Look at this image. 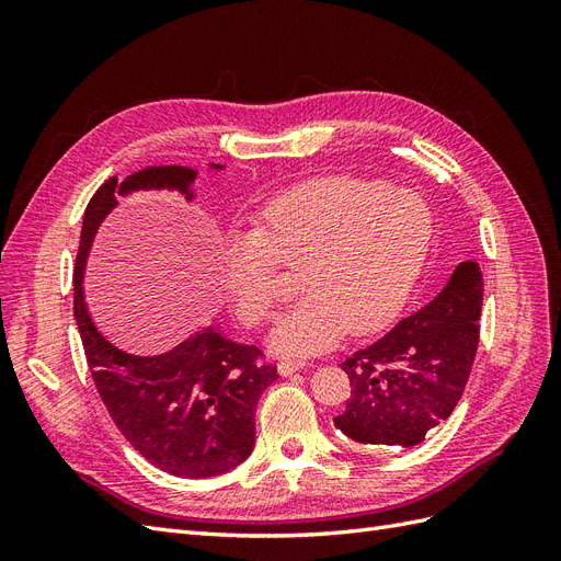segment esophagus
<instances>
[{"instance_id":"esophagus-1","label":"esophagus","mask_w":561,"mask_h":561,"mask_svg":"<svg viewBox=\"0 0 561 561\" xmlns=\"http://www.w3.org/2000/svg\"><path fill=\"white\" fill-rule=\"evenodd\" d=\"M299 369H304V363H290V360L278 363V375L280 377H293L295 371H299Z\"/></svg>"}]
</instances>
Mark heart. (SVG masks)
<instances>
[{"instance_id":"obj_1","label":"heart","mask_w":561,"mask_h":561,"mask_svg":"<svg viewBox=\"0 0 561 561\" xmlns=\"http://www.w3.org/2000/svg\"><path fill=\"white\" fill-rule=\"evenodd\" d=\"M433 239L428 203L410 190L320 178L266 201L250 233L219 250L217 280L236 318L262 325L278 304V268L301 271L307 295L271 334L285 358L332 348L346 332L393 320L410 297Z\"/></svg>"}]
</instances>
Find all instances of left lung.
Segmentation results:
<instances>
[{"label":"left lung","mask_w":561,"mask_h":561,"mask_svg":"<svg viewBox=\"0 0 561 561\" xmlns=\"http://www.w3.org/2000/svg\"><path fill=\"white\" fill-rule=\"evenodd\" d=\"M482 295L480 264L461 262L431 304L355 351L342 363L351 398L334 426L365 447L421 445L463 396L480 342Z\"/></svg>","instance_id":"obj_1"}]
</instances>
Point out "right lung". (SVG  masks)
Listing matches in <instances>:
<instances>
[{
    "instance_id": "1",
    "label": "right lung",
    "mask_w": 561,
    "mask_h": 561,
    "mask_svg": "<svg viewBox=\"0 0 561 561\" xmlns=\"http://www.w3.org/2000/svg\"><path fill=\"white\" fill-rule=\"evenodd\" d=\"M213 171L225 165L210 163ZM194 168L149 165L124 182L110 178L83 213L75 266V320L100 398L128 443L175 478H215L241 466L254 447V412L278 379L262 351L208 325L159 355H135L100 334L83 299V266L98 227L118 196L168 190L194 198Z\"/></svg>"
}]
</instances>
